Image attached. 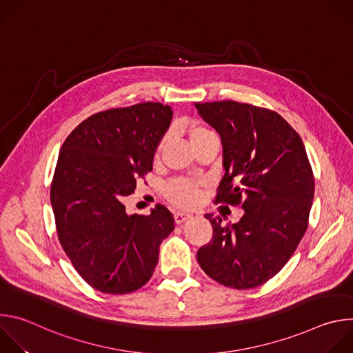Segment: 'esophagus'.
<instances>
[{
    "instance_id": "obj_1",
    "label": "esophagus",
    "mask_w": 353,
    "mask_h": 353,
    "mask_svg": "<svg viewBox=\"0 0 353 353\" xmlns=\"http://www.w3.org/2000/svg\"><path fill=\"white\" fill-rule=\"evenodd\" d=\"M190 218H192V215L191 214H184V212H174V221H176V223H183V222H185L187 219H190Z\"/></svg>"
}]
</instances>
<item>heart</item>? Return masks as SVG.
<instances>
[{"label": "heart", "mask_w": 353, "mask_h": 353, "mask_svg": "<svg viewBox=\"0 0 353 353\" xmlns=\"http://www.w3.org/2000/svg\"><path fill=\"white\" fill-rule=\"evenodd\" d=\"M211 134H214V132H211L210 130H207L205 127H201V125H192L190 128V139L192 143L211 135ZM162 143L163 142L159 143L158 152L162 148ZM165 196L170 201L172 204H174L180 208H190L198 203L199 184L190 179H181V177L174 179L165 185Z\"/></svg>", "instance_id": "obj_1"}]
</instances>
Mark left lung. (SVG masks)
I'll use <instances>...</instances> for the list:
<instances>
[{
  "label": "left lung",
  "instance_id": "left-lung-1",
  "mask_svg": "<svg viewBox=\"0 0 353 353\" xmlns=\"http://www.w3.org/2000/svg\"><path fill=\"white\" fill-rule=\"evenodd\" d=\"M194 106L223 145L215 203L244 210L233 225L205 215L214 233L198 250V264L228 288H257L283 268L309 226L314 176L303 141L265 108L234 100Z\"/></svg>",
  "mask_w": 353,
  "mask_h": 353
}]
</instances>
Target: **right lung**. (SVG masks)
Instances as JSON below:
<instances>
[{
	"instance_id": "1",
	"label": "right lung",
	"mask_w": 353,
	"mask_h": 353,
	"mask_svg": "<svg viewBox=\"0 0 353 353\" xmlns=\"http://www.w3.org/2000/svg\"><path fill=\"white\" fill-rule=\"evenodd\" d=\"M172 117L170 106L154 102L99 112L77 125L60 150L50 188L59 240L83 281L103 293L142 288L174 229L165 205L145 216L127 215L123 203L152 170Z\"/></svg>"
}]
</instances>
